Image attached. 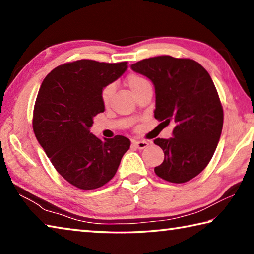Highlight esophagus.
<instances>
[{
    "label": "esophagus",
    "instance_id": "34e87169",
    "mask_svg": "<svg viewBox=\"0 0 254 254\" xmlns=\"http://www.w3.org/2000/svg\"><path fill=\"white\" fill-rule=\"evenodd\" d=\"M132 143H133V145H134L135 148L141 149V150L145 149L150 144L149 141H145V140H133Z\"/></svg>",
    "mask_w": 254,
    "mask_h": 254
}]
</instances>
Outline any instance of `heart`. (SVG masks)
I'll return each mask as SVG.
<instances>
[{
    "mask_svg": "<svg viewBox=\"0 0 254 254\" xmlns=\"http://www.w3.org/2000/svg\"><path fill=\"white\" fill-rule=\"evenodd\" d=\"M127 84L134 95L139 92L143 91L145 88H151V83H150V80L148 78H145L144 76L139 75V74L128 75V77L127 78ZM113 92H114L113 84H109L106 85L105 87H103V89L101 91V101L103 103V105L105 106L109 105Z\"/></svg>",
    "mask_w": 254,
    "mask_h": 254,
    "instance_id": "obj_1",
    "label": "heart"
}]
</instances>
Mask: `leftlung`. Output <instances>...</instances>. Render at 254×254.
<instances>
[{
  "instance_id": "obj_1",
  "label": "left lung",
  "mask_w": 254,
  "mask_h": 254,
  "mask_svg": "<svg viewBox=\"0 0 254 254\" xmlns=\"http://www.w3.org/2000/svg\"><path fill=\"white\" fill-rule=\"evenodd\" d=\"M131 68L154 85V118L175 124L173 137L153 141L165 153L154 173L175 184L195 178L216 150L224 119L220 96L207 70L195 60L171 56L140 60Z\"/></svg>"
}]
</instances>
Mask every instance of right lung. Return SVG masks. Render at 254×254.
<instances>
[{"instance_id":"add662e5","label":"right lung","mask_w":254,"mask_h":254,"mask_svg":"<svg viewBox=\"0 0 254 254\" xmlns=\"http://www.w3.org/2000/svg\"><path fill=\"white\" fill-rule=\"evenodd\" d=\"M127 68V62L80 59L51 70L42 81L32 127L55 169L68 183L91 190L117 174L131 141L123 135L101 140L89 132L93 118L104 112L101 91Z\"/></svg>"}]
</instances>
